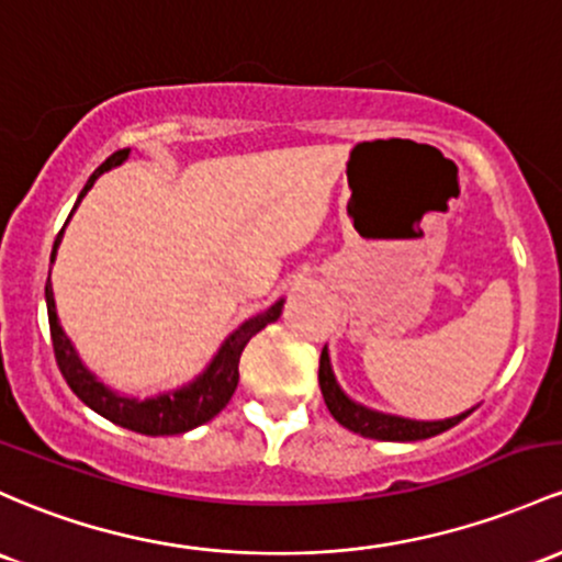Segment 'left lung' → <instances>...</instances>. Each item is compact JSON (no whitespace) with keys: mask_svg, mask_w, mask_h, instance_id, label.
I'll use <instances>...</instances> for the list:
<instances>
[{"mask_svg":"<svg viewBox=\"0 0 562 562\" xmlns=\"http://www.w3.org/2000/svg\"><path fill=\"white\" fill-rule=\"evenodd\" d=\"M319 390H323L325 405H328L330 416L336 418L341 427L349 431H357L362 437H371V440H390V442H413V440H427V437L440 435V431L456 427L459 422H464L472 411L461 413V416L446 418V422H411V418L400 416H386V413H375L362 408V405L351 403V400L338 390L336 379H333L328 351L323 349L319 355Z\"/></svg>","mask_w":562,"mask_h":562,"instance_id":"1","label":"left lung"}]
</instances>
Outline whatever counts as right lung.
Returning a JSON list of instances; mask_svg holds the SVG:
<instances>
[{
	"mask_svg": "<svg viewBox=\"0 0 562 562\" xmlns=\"http://www.w3.org/2000/svg\"><path fill=\"white\" fill-rule=\"evenodd\" d=\"M125 159H127V149L111 154L106 162H103L101 168L88 178L79 200L88 194L90 187L95 183V178L101 176V172H106L109 168H116V165H122ZM60 234H64V229H60L58 237H55L53 258H55V250H58ZM45 299H47V319H50L55 362H58L60 373H64L66 384L71 386V392L77 394L88 408L101 413V416L109 418V422L120 424V427L125 429L140 431V435H151V437L181 435V431L200 427V424L211 422L213 416H218V413L229 405L232 394L239 384V355H243V349L248 347V341L258 330H263L269 323L280 319L282 304H285V301H277V304L269 306L263 314H256V317H250L248 323L239 325V328L226 338L224 347L218 349V355L213 357L207 371L196 381H191L189 386H183V390L178 392L159 394V397H151V400H131V397H120V394L106 390V386H103L101 381H98L95 375L82 366V360H79L77 351L71 347L69 336H66L64 328H60L58 314H55L50 277H47Z\"/></svg>",
	"mask_w": 562,
	"mask_h": 562,
	"instance_id": "add662e5",
	"label": "right lung"
}]
</instances>
